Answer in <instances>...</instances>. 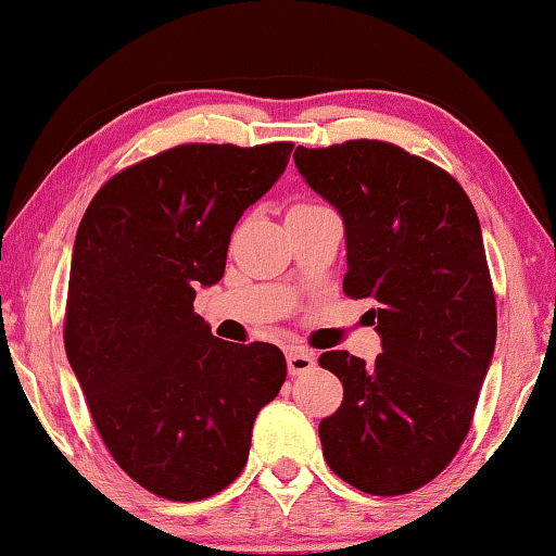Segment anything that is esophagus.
Instances as JSON below:
<instances>
[{
	"label": "esophagus",
	"instance_id": "34e87169",
	"mask_svg": "<svg viewBox=\"0 0 556 556\" xmlns=\"http://www.w3.org/2000/svg\"><path fill=\"white\" fill-rule=\"evenodd\" d=\"M286 362H288V371H291L293 377L295 375H306V371L316 367V356L306 352V349H291V352H288V356H286Z\"/></svg>",
	"mask_w": 556,
	"mask_h": 556
}]
</instances>
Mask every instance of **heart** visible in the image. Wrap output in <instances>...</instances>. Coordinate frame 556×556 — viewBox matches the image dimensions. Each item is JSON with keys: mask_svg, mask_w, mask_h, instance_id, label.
Wrapping results in <instances>:
<instances>
[{"mask_svg": "<svg viewBox=\"0 0 556 556\" xmlns=\"http://www.w3.org/2000/svg\"><path fill=\"white\" fill-rule=\"evenodd\" d=\"M293 210H311V207L308 204H299V207H293Z\"/></svg>", "mask_w": 556, "mask_h": 556, "instance_id": "b5f03b06", "label": "heart"}]
</instances>
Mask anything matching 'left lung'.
<instances>
[{
	"instance_id": "left-lung-1",
	"label": "left lung",
	"mask_w": 556,
	"mask_h": 556,
	"mask_svg": "<svg viewBox=\"0 0 556 556\" xmlns=\"http://www.w3.org/2000/svg\"><path fill=\"white\" fill-rule=\"evenodd\" d=\"M344 219V293L371 299L382 354L318 356L344 402L318 425L329 468L371 496L430 483L468 435L496 346L481 223L440 166L387 141L293 151Z\"/></svg>"
}]
</instances>
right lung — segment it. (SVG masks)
<instances>
[{"label":"right lung","mask_w":556,"mask_h":556,"mask_svg":"<svg viewBox=\"0 0 556 556\" xmlns=\"http://www.w3.org/2000/svg\"><path fill=\"white\" fill-rule=\"evenodd\" d=\"M293 143H181L98 189L73 245L65 352L113 460L143 489L200 501L245 468L253 422L286 382L278 346L230 344L194 314L230 235Z\"/></svg>","instance_id":"add662e5"}]
</instances>
